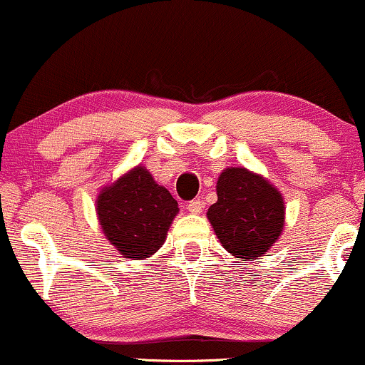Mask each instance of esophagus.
Masks as SVG:
<instances>
[{
  "label": "esophagus",
  "mask_w": 365,
  "mask_h": 365,
  "mask_svg": "<svg viewBox=\"0 0 365 365\" xmlns=\"http://www.w3.org/2000/svg\"><path fill=\"white\" fill-rule=\"evenodd\" d=\"M187 209L188 212H192V215H199V212H202L204 202L200 199H194L187 204Z\"/></svg>",
  "instance_id": "34e87169"
}]
</instances>
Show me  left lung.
<instances>
[{
	"label": "left lung",
	"mask_w": 365,
	"mask_h": 365,
	"mask_svg": "<svg viewBox=\"0 0 365 365\" xmlns=\"http://www.w3.org/2000/svg\"><path fill=\"white\" fill-rule=\"evenodd\" d=\"M216 192L217 202L207 209V217L221 245L238 259L261 257L283 232L282 194L245 168L223 170Z\"/></svg>",
	"instance_id": "8db88e82"
}]
</instances>
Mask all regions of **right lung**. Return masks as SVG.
I'll return each mask as SVG.
<instances>
[{
	"label": "right lung",
	"mask_w": 365,
	"mask_h": 365,
	"mask_svg": "<svg viewBox=\"0 0 365 365\" xmlns=\"http://www.w3.org/2000/svg\"><path fill=\"white\" fill-rule=\"evenodd\" d=\"M99 223L111 245L127 259H148L165 244L178 202L144 166L104 187L96 200Z\"/></svg>",
	"instance_id": "obj_1"
}]
</instances>
